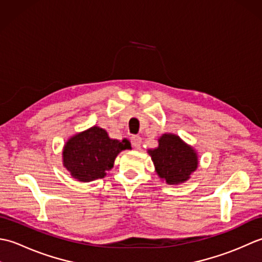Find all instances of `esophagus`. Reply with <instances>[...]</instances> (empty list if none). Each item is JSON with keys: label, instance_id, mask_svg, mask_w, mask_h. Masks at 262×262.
Returning <instances> with one entry per match:
<instances>
[{"label": "esophagus", "instance_id": "1", "mask_svg": "<svg viewBox=\"0 0 262 262\" xmlns=\"http://www.w3.org/2000/svg\"><path fill=\"white\" fill-rule=\"evenodd\" d=\"M130 142H132V145L136 148H140L142 145V138L140 136H132Z\"/></svg>", "mask_w": 262, "mask_h": 262}]
</instances>
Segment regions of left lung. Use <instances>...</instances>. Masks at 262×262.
Listing matches in <instances>:
<instances>
[{"instance_id":"8db88e82","label":"left lung","mask_w":262,"mask_h":262,"mask_svg":"<svg viewBox=\"0 0 262 262\" xmlns=\"http://www.w3.org/2000/svg\"><path fill=\"white\" fill-rule=\"evenodd\" d=\"M158 141L159 146L147 153L160 179L168 185H180L190 179L199 164L196 149L172 133H165Z\"/></svg>"}]
</instances>
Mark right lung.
I'll return each instance as SVG.
<instances>
[{
    "label": "right lung",
    "instance_id": "right-lung-1",
    "mask_svg": "<svg viewBox=\"0 0 262 262\" xmlns=\"http://www.w3.org/2000/svg\"><path fill=\"white\" fill-rule=\"evenodd\" d=\"M127 138H110L99 126H92L71 136L63 147V165L72 178L80 182L101 179L114 168L115 160L121 151L129 149Z\"/></svg>",
    "mask_w": 262,
    "mask_h": 262
}]
</instances>
